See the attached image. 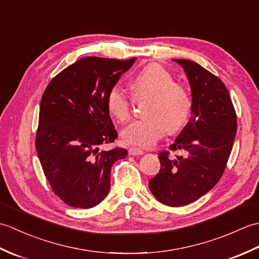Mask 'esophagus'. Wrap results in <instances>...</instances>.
Returning a JSON list of instances; mask_svg holds the SVG:
<instances>
[{"label": "esophagus", "instance_id": "esophagus-1", "mask_svg": "<svg viewBox=\"0 0 259 259\" xmlns=\"http://www.w3.org/2000/svg\"><path fill=\"white\" fill-rule=\"evenodd\" d=\"M128 152H129L130 156H140V155H144V151L138 149V148H130Z\"/></svg>", "mask_w": 259, "mask_h": 259}]
</instances>
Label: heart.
<instances>
[{"instance_id": "1", "label": "heart", "mask_w": 259, "mask_h": 259, "mask_svg": "<svg viewBox=\"0 0 259 259\" xmlns=\"http://www.w3.org/2000/svg\"><path fill=\"white\" fill-rule=\"evenodd\" d=\"M137 97L149 96L145 103L144 118L135 121L122 131L121 138L126 146L149 148L164 133H177L187 123L191 112V99L186 88L175 82L174 75L161 65L151 63L137 72L130 81ZM110 114L120 122L131 117V102L123 90L113 87L107 95Z\"/></svg>"}]
</instances>
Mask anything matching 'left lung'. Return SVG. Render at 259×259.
<instances>
[{
  "label": "left lung",
  "mask_w": 259,
  "mask_h": 259,
  "mask_svg": "<svg viewBox=\"0 0 259 259\" xmlns=\"http://www.w3.org/2000/svg\"><path fill=\"white\" fill-rule=\"evenodd\" d=\"M189 80L191 117L170 146L185 156L170 158L159 153L161 169L149 180V189L158 201L170 207L194 202L213 188L226 168L232 152L237 118L227 88L218 76L201 65L174 59Z\"/></svg>",
  "instance_id": "obj_1"
}]
</instances>
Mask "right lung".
Segmentation results:
<instances>
[{"label": "right lung", "instance_id": "add662e5", "mask_svg": "<svg viewBox=\"0 0 259 259\" xmlns=\"http://www.w3.org/2000/svg\"><path fill=\"white\" fill-rule=\"evenodd\" d=\"M136 61L82 58L54 76L43 93L35 148L54 194L67 205L92 208L107 197L112 164L123 148L100 150L118 138L107 95Z\"/></svg>", "mask_w": 259, "mask_h": 259}]
</instances>
